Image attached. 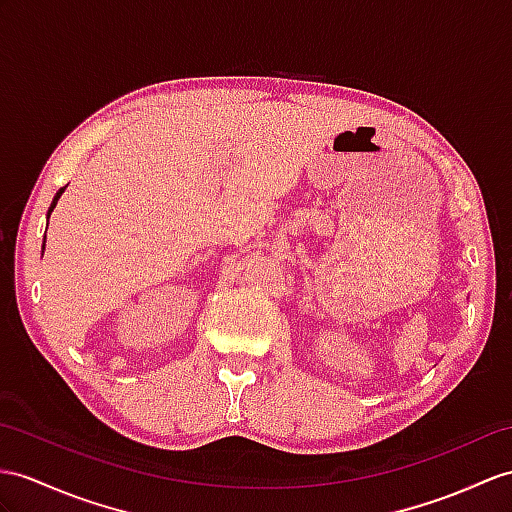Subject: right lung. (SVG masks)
Instances as JSON below:
<instances>
[{"label": "right lung", "mask_w": 512, "mask_h": 512, "mask_svg": "<svg viewBox=\"0 0 512 512\" xmlns=\"http://www.w3.org/2000/svg\"><path fill=\"white\" fill-rule=\"evenodd\" d=\"M65 193V186H62V189L54 195V199H52V204H49V210H47V221H49V215H52V210L56 208V204H58V199H60V195ZM43 249H45V241H43Z\"/></svg>", "instance_id": "right-lung-1"}]
</instances>
